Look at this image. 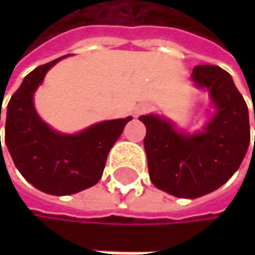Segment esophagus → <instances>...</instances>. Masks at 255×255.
I'll return each mask as SVG.
<instances>
[{
    "label": "esophagus",
    "mask_w": 255,
    "mask_h": 255,
    "mask_svg": "<svg viewBox=\"0 0 255 255\" xmlns=\"http://www.w3.org/2000/svg\"><path fill=\"white\" fill-rule=\"evenodd\" d=\"M150 110V105H146V104H140L137 105L136 109H134V116H140V115H145L146 112Z\"/></svg>",
    "instance_id": "34e87169"
}]
</instances>
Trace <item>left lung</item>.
I'll use <instances>...</instances> for the list:
<instances>
[{"mask_svg": "<svg viewBox=\"0 0 255 255\" xmlns=\"http://www.w3.org/2000/svg\"><path fill=\"white\" fill-rule=\"evenodd\" d=\"M191 76L210 92L216 105V115L205 131L187 136L165 119L139 118L146 127L143 146L151 182L159 190L183 199L205 196L228 182L250 145L248 105L231 75L217 65L203 64L193 68Z\"/></svg>", "mask_w": 255, "mask_h": 255, "instance_id": "8db88e82", "label": "left lung"}]
</instances>
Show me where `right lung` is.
Listing matches in <instances>:
<instances>
[{"instance_id": "1", "label": "right lung", "mask_w": 255, "mask_h": 255, "mask_svg": "<svg viewBox=\"0 0 255 255\" xmlns=\"http://www.w3.org/2000/svg\"><path fill=\"white\" fill-rule=\"evenodd\" d=\"M62 58L28 73L5 112V145L16 168L35 188L55 196L75 194L98 183L110 148L131 119L99 122L72 136L50 130L35 112L33 93L48 68Z\"/></svg>"}]
</instances>
